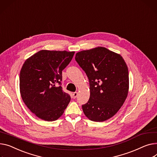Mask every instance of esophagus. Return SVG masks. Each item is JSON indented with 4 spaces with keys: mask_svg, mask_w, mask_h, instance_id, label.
Instances as JSON below:
<instances>
[{
    "mask_svg": "<svg viewBox=\"0 0 157 157\" xmlns=\"http://www.w3.org/2000/svg\"><path fill=\"white\" fill-rule=\"evenodd\" d=\"M72 96H73V98H76L77 97V96H78V93H77V92H75L74 93H73Z\"/></svg>",
    "mask_w": 157,
    "mask_h": 157,
    "instance_id": "obj_1",
    "label": "esophagus"
}]
</instances>
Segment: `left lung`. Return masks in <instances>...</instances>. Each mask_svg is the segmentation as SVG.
I'll list each match as a JSON object with an SVG mask.
<instances>
[{"label":"left lung","instance_id":"1","mask_svg":"<svg viewBox=\"0 0 157 157\" xmlns=\"http://www.w3.org/2000/svg\"><path fill=\"white\" fill-rule=\"evenodd\" d=\"M75 60L86 74L90 96L82 105L91 121L103 122L116 114L126 100L129 90V72L123 58L105 47L82 50Z\"/></svg>","mask_w":157,"mask_h":157}]
</instances>
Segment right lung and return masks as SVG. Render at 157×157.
<instances>
[{"label":"right lung","instance_id":"obj_1","mask_svg":"<svg viewBox=\"0 0 157 157\" xmlns=\"http://www.w3.org/2000/svg\"><path fill=\"white\" fill-rule=\"evenodd\" d=\"M75 52H38L25 62L20 72L22 99L31 112L46 121L58 119L71 100L62 90V71L71 61Z\"/></svg>","mask_w":157,"mask_h":157}]
</instances>
